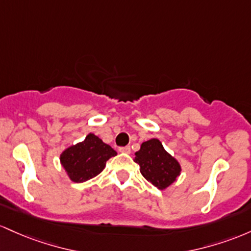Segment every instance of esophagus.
Wrapping results in <instances>:
<instances>
[{
	"label": "esophagus",
	"mask_w": 251,
	"mask_h": 251,
	"mask_svg": "<svg viewBox=\"0 0 251 251\" xmlns=\"http://www.w3.org/2000/svg\"><path fill=\"white\" fill-rule=\"evenodd\" d=\"M118 151H120L121 153L129 154V153H130V147H129V146H126V147H120V148H118Z\"/></svg>",
	"instance_id": "34e87169"
}]
</instances>
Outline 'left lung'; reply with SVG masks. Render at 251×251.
<instances>
[{
	"mask_svg": "<svg viewBox=\"0 0 251 251\" xmlns=\"http://www.w3.org/2000/svg\"><path fill=\"white\" fill-rule=\"evenodd\" d=\"M135 162L140 165V172L154 186L163 190L176 181L180 174L179 162L171 156L157 139L146 141L135 153Z\"/></svg>",
	"mask_w": 251,
	"mask_h": 251,
	"instance_id": "8db88e82",
	"label": "left lung"
}]
</instances>
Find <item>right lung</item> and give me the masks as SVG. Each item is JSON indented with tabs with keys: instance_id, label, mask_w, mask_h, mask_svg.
I'll return each instance as SVG.
<instances>
[{
	"instance_id": "add662e5",
	"label": "right lung",
	"mask_w": 251,
	"mask_h": 251,
	"mask_svg": "<svg viewBox=\"0 0 251 251\" xmlns=\"http://www.w3.org/2000/svg\"><path fill=\"white\" fill-rule=\"evenodd\" d=\"M116 154L100 137L89 134L83 142L64 151L60 161L72 181L83 182L100 174L106 161Z\"/></svg>"
}]
</instances>
